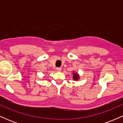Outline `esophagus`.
<instances>
[{
	"label": "esophagus",
	"instance_id": "1",
	"mask_svg": "<svg viewBox=\"0 0 123 123\" xmlns=\"http://www.w3.org/2000/svg\"><path fill=\"white\" fill-rule=\"evenodd\" d=\"M56 69H57V72H61V68H56Z\"/></svg>",
	"mask_w": 123,
	"mask_h": 123
}]
</instances>
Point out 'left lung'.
I'll return each instance as SVG.
<instances>
[{
  "label": "left lung",
  "mask_w": 123,
  "mask_h": 123,
  "mask_svg": "<svg viewBox=\"0 0 123 123\" xmlns=\"http://www.w3.org/2000/svg\"><path fill=\"white\" fill-rule=\"evenodd\" d=\"M79 74L78 73L76 72L73 73V79H74V80H77L79 79Z\"/></svg>",
  "instance_id": "1"
}]
</instances>
